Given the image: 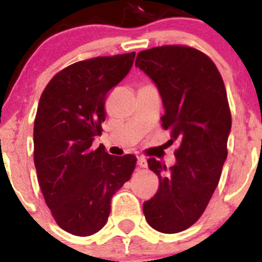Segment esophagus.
I'll return each mask as SVG.
<instances>
[{
	"mask_svg": "<svg viewBox=\"0 0 262 262\" xmlns=\"http://www.w3.org/2000/svg\"><path fill=\"white\" fill-rule=\"evenodd\" d=\"M138 165L140 166V168H147L148 166V163H147V160L144 159V157H138Z\"/></svg>",
	"mask_w": 262,
	"mask_h": 262,
	"instance_id": "esophagus-1",
	"label": "esophagus"
}]
</instances>
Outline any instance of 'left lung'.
Returning <instances> with one entry per match:
<instances>
[{
  "instance_id": "left-lung-1",
  "label": "left lung",
  "mask_w": 262,
  "mask_h": 262,
  "mask_svg": "<svg viewBox=\"0 0 262 262\" xmlns=\"http://www.w3.org/2000/svg\"><path fill=\"white\" fill-rule=\"evenodd\" d=\"M135 66L159 89L165 110L163 127L172 131L169 142H180L169 170L154 157L148 160L160 185L143 203V212L159 232H181L206 210L227 159L231 111L226 86L212 60L191 47L142 51Z\"/></svg>"
}]
</instances>
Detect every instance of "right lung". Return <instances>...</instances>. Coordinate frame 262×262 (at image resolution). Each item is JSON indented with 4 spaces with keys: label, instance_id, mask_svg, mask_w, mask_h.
Segmentation results:
<instances>
[{
    "label": "right lung",
    "instance_id": "right-lung-1",
    "mask_svg": "<svg viewBox=\"0 0 262 262\" xmlns=\"http://www.w3.org/2000/svg\"><path fill=\"white\" fill-rule=\"evenodd\" d=\"M135 52L78 61L53 76L41 93L34 123L39 186L60 228L76 236L98 232L111 198L131 178L134 155L113 156L94 136L102 133L107 93L123 80Z\"/></svg>",
    "mask_w": 262,
    "mask_h": 262
}]
</instances>
